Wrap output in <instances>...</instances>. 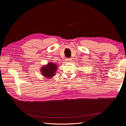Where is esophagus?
Segmentation results:
<instances>
[{
  "instance_id": "esophagus-1",
  "label": "esophagus",
  "mask_w": 126,
  "mask_h": 126,
  "mask_svg": "<svg viewBox=\"0 0 126 126\" xmlns=\"http://www.w3.org/2000/svg\"><path fill=\"white\" fill-rule=\"evenodd\" d=\"M66 60L68 62H70L72 60V58H68L66 59Z\"/></svg>"
}]
</instances>
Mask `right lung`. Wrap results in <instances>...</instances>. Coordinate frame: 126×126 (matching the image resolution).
<instances>
[{
    "label": "right lung",
    "instance_id": "add662e5",
    "mask_svg": "<svg viewBox=\"0 0 126 126\" xmlns=\"http://www.w3.org/2000/svg\"><path fill=\"white\" fill-rule=\"evenodd\" d=\"M57 66L56 64L48 63L47 66H44L41 68V73L44 77L50 78L54 76L56 73Z\"/></svg>",
    "mask_w": 126,
    "mask_h": 126
}]
</instances>
